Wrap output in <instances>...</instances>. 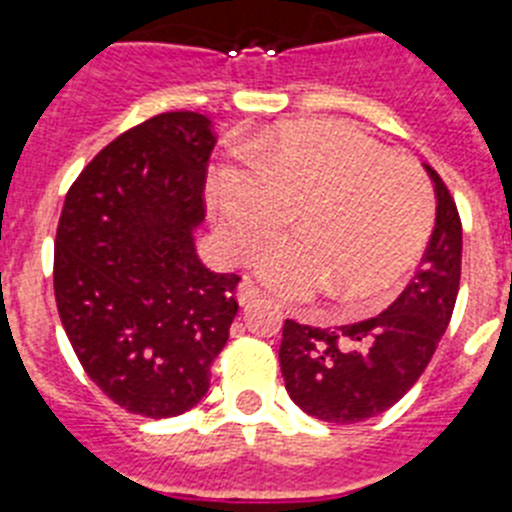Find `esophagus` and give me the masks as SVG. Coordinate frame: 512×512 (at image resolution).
I'll use <instances>...</instances> for the list:
<instances>
[{
	"label": "esophagus",
	"mask_w": 512,
	"mask_h": 512,
	"mask_svg": "<svg viewBox=\"0 0 512 512\" xmlns=\"http://www.w3.org/2000/svg\"><path fill=\"white\" fill-rule=\"evenodd\" d=\"M257 298H260V288H257L252 280H242V283H239V288H237L239 306H250V303L257 301Z\"/></svg>",
	"instance_id": "esophagus-1"
}]
</instances>
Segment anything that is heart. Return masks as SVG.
Wrapping results in <instances>:
<instances>
[{"mask_svg":"<svg viewBox=\"0 0 512 512\" xmlns=\"http://www.w3.org/2000/svg\"><path fill=\"white\" fill-rule=\"evenodd\" d=\"M216 229L232 260H250L296 211L298 232L260 257L285 298L329 288L349 306L380 301L416 262L434 224V193L413 160L344 122H288L211 173Z\"/></svg>","mask_w":512,"mask_h":512,"instance_id":"obj_1","label":"heart"}]
</instances>
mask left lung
I'll return each mask as SVG.
<instances>
[{"label":"left lung","mask_w":512,"mask_h":512,"mask_svg":"<svg viewBox=\"0 0 512 512\" xmlns=\"http://www.w3.org/2000/svg\"><path fill=\"white\" fill-rule=\"evenodd\" d=\"M426 170L436 191V227L418 273L393 306L339 329L283 324L285 390L319 421L359 423L393 408L423 375L449 326L462 275V222L439 173Z\"/></svg>","instance_id":"8db88e82"}]
</instances>
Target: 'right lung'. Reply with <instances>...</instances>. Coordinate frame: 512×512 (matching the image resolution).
Instances as JSON below:
<instances>
[{
  "label": "right lung",
  "instance_id": "1",
  "mask_svg": "<svg viewBox=\"0 0 512 512\" xmlns=\"http://www.w3.org/2000/svg\"><path fill=\"white\" fill-rule=\"evenodd\" d=\"M214 145L204 114H158L109 142L61 211V324L86 375L137 416L199 403L237 316L239 275L209 270L193 245Z\"/></svg>",
  "mask_w": 512,
  "mask_h": 512
}]
</instances>
